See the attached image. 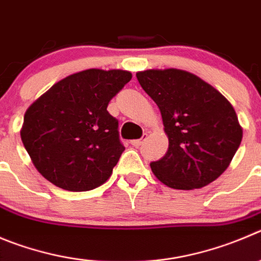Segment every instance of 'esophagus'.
<instances>
[{"label": "esophagus", "instance_id": "1", "mask_svg": "<svg viewBox=\"0 0 261 261\" xmlns=\"http://www.w3.org/2000/svg\"><path fill=\"white\" fill-rule=\"evenodd\" d=\"M147 139V134H144V135L142 136L140 139H136V140H131V145H134V147H139V145H142L143 143H144V140Z\"/></svg>", "mask_w": 261, "mask_h": 261}]
</instances>
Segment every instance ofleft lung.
I'll use <instances>...</instances> for the list:
<instances>
[{
    "label": "left lung",
    "instance_id": "1",
    "mask_svg": "<svg viewBox=\"0 0 261 261\" xmlns=\"http://www.w3.org/2000/svg\"><path fill=\"white\" fill-rule=\"evenodd\" d=\"M136 79L161 111L169 138L166 154L150 164L165 186L202 188L232 162L242 127L232 104L198 75L181 69H148Z\"/></svg>",
    "mask_w": 261,
    "mask_h": 261
}]
</instances>
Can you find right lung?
<instances>
[{"instance_id":"1","label":"right lung","mask_w":261,"mask_h":261,"mask_svg":"<svg viewBox=\"0 0 261 261\" xmlns=\"http://www.w3.org/2000/svg\"><path fill=\"white\" fill-rule=\"evenodd\" d=\"M131 77L122 69L73 73L29 106L21 142L45 179L69 192L91 191L109 179L125 147L107 107Z\"/></svg>"}]
</instances>
